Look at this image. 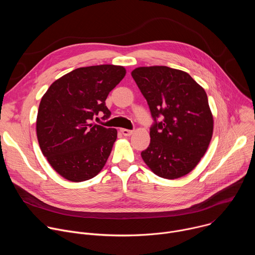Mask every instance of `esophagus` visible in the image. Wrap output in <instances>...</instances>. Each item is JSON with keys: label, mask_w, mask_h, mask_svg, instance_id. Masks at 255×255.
<instances>
[{"label": "esophagus", "mask_w": 255, "mask_h": 255, "mask_svg": "<svg viewBox=\"0 0 255 255\" xmlns=\"http://www.w3.org/2000/svg\"><path fill=\"white\" fill-rule=\"evenodd\" d=\"M120 132H121L124 136H130V135H132V133H133L132 130H128V129H124V128H121V129H120Z\"/></svg>", "instance_id": "esophagus-1"}]
</instances>
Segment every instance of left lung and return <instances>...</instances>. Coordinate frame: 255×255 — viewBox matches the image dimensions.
Masks as SVG:
<instances>
[{
    "mask_svg": "<svg viewBox=\"0 0 255 255\" xmlns=\"http://www.w3.org/2000/svg\"><path fill=\"white\" fill-rule=\"evenodd\" d=\"M131 76L154 120L142 159L163 178L188 174L206 153L213 135L214 120L205 90L186 71L168 66H140Z\"/></svg>",
    "mask_w": 255,
    "mask_h": 255,
    "instance_id": "obj_1",
    "label": "left lung"
}]
</instances>
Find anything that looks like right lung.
I'll return each instance as SVG.
<instances>
[{"label":"right lung","instance_id":"1","mask_svg":"<svg viewBox=\"0 0 255 255\" xmlns=\"http://www.w3.org/2000/svg\"><path fill=\"white\" fill-rule=\"evenodd\" d=\"M120 65L101 64L74 69L56 80L43 95L36 120L40 149L65 179L84 181L104 167L117 139V130L93 123L111 112L106 99L125 77Z\"/></svg>","mask_w":255,"mask_h":255}]
</instances>
